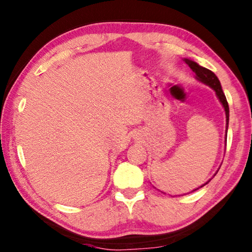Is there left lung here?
<instances>
[{
  "mask_svg": "<svg viewBox=\"0 0 252 252\" xmlns=\"http://www.w3.org/2000/svg\"><path fill=\"white\" fill-rule=\"evenodd\" d=\"M186 62H187V64L190 66V69L192 70L194 73H195V78L201 81V82L206 83L207 85H209V87L212 88L213 90L216 91V94H217V96L219 97V100H220L221 103H222L223 108H224V111H225V119H227V126H227V130H228V125H229V105H228L227 99H225V95H224V93L222 91V89H221V84H220L219 79L217 78L216 74L213 73L212 71L208 70V69H206V67H203V66H200L198 63H195L193 61H190V60H188V59H186ZM210 180H211V179H210ZM210 180L204 183L203 186H206L207 183L210 182ZM203 186H201L200 188H202ZM198 189H199V188H198ZM198 189H195V190H198ZM195 190H193V191H195Z\"/></svg>",
  "mask_w": 252,
  "mask_h": 252,
  "instance_id": "8db88e82",
  "label": "left lung"
}]
</instances>
